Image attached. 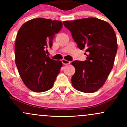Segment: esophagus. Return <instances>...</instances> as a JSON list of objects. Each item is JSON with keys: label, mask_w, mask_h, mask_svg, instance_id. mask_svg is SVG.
Instances as JSON below:
<instances>
[{"label": "esophagus", "mask_w": 127, "mask_h": 127, "mask_svg": "<svg viewBox=\"0 0 127 127\" xmlns=\"http://www.w3.org/2000/svg\"><path fill=\"white\" fill-rule=\"evenodd\" d=\"M62 63H63V64L66 65V64H68L70 63V62L66 60H65V59H63L62 60Z\"/></svg>", "instance_id": "1"}]
</instances>
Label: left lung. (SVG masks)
Here are the masks:
<instances>
[{"label":"left lung","instance_id":"8db88e82","mask_svg":"<svg viewBox=\"0 0 127 127\" xmlns=\"http://www.w3.org/2000/svg\"><path fill=\"white\" fill-rule=\"evenodd\" d=\"M87 60L74 61L73 87L86 93H94L104 85L113 66L118 49L116 34L107 22L96 18L63 21ZM85 52V54H86Z\"/></svg>","mask_w":127,"mask_h":127}]
</instances>
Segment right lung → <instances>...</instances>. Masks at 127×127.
<instances>
[{
  "mask_svg": "<svg viewBox=\"0 0 127 127\" xmlns=\"http://www.w3.org/2000/svg\"><path fill=\"white\" fill-rule=\"evenodd\" d=\"M62 27L60 21L38 18L27 21L19 29L15 45V64L22 81L32 91L49 90L60 72L62 62L50 59L46 53Z\"/></svg>",
  "mask_w": 127,
  "mask_h": 127,
  "instance_id": "add662e5",
  "label": "right lung"
}]
</instances>
